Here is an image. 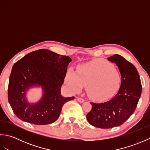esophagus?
<instances>
[{
	"label": "esophagus",
	"instance_id": "1",
	"mask_svg": "<svg viewBox=\"0 0 150 150\" xmlns=\"http://www.w3.org/2000/svg\"><path fill=\"white\" fill-rule=\"evenodd\" d=\"M77 100L81 103H84V99H83V98H80V97L77 98Z\"/></svg>",
	"mask_w": 150,
	"mask_h": 150
}]
</instances>
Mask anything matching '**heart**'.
I'll use <instances>...</instances> for the list:
<instances>
[{"label": "heart", "mask_w": 150, "mask_h": 150, "mask_svg": "<svg viewBox=\"0 0 150 150\" xmlns=\"http://www.w3.org/2000/svg\"><path fill=\"white\" fill-rule=\"evenodd\" d=\"M65 82L70 91L75 93L81 92L86 85V90L91 99L103 100L119 88L120 75L111 63L95 59L79 66L77 73L69 70Z\"/></svg>", "instance_id": "b5f03b06"}]
</instances>
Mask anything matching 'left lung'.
I'll list each match as a JSON object with an SVG mask.
<instances>
[{
    "label": "left lung",
    "mask_w": 150,
    "mask_h": 150,
    "mask_svg": "<svg viewBox=\"0 0 150 150\" xmlns=\"http://www.w3.org/2000/svg\"><path fill=\"white\" fill-rule=\"evenodd\" d=\"M116 64L121 76L120 87L115 96L106 103H91L86 115L91 125L99 128H111L122 124L134 112L141 97L142 85L139 73L132 63L119 55L108 57Z\"/></svg>",
    "instance_id": "obj_1"
}]
</instances>
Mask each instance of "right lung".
<instances>
[{
    "instance_id": "1",
    "label": "right lung",
    "mask_w": 150,
    "mask_h": 150,
    "mask_svg": "<svg viewBox=\"0 0 150 150\" xmlns=\"http://www.w3.org/2000/svg\"><path fill=\"white\" fill-rule=\"evenodd\" d=\"M71 59L48 50L27 54L13 65L9 77L8 98L18 119L31 124L44 125L59 119L63 105L74 97H64L61 86ZM40 87L43 95L35 103L27 99L30 88Z\"/></svg>"
}]
</instances>
